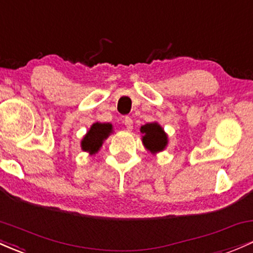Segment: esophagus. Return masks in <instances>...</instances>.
<instances>
[{
    "mask_svg": "<svg viewBox=\"0 0 253 253\" xmlns=\"http://www.w3.org/2000/svg\"><path fill=\"white\" fill-rule=\"evenodd\" d=\"M124 124H125V126H126V128L128 129V131H132V128H133V120L131 118H129V116H126V118L124 119Z\"/></svg>",
    "mask_w": 253,
    "mask_h": 253,
    "instance_id": "obj_1",
    "label": "esophagus"
}]
</instances>
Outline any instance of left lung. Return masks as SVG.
Wrapping results in <instances>:
<instances>
[{
    "mask_svg": "<svg viewBox=\"0 0 253 253\" xmlns=\"http://www.w3.org/2000/svg\"><path fill=\"white\" fill-rule=\"evenodd\" d=\"M143 133V144L151 154L163 151L168 144V137L157 122H150L140 127Z\"/></svg>",
    "mask_w": 253,
    "mask_h": 253,
    "instance_id": "1",
    "label": "left lung"
}]
</instances>
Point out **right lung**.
Listing matches in <instances>:
<instances>
[{"mask_svg":"<svg viewBox=\"0 0 253 253\" xmlns=\"http://www.w3.org/2000/svg\"><path fill=\"white\" fill-rule=\"evenodd\" d=\"M113 132L112 124H101L96 122L90 127L88 132L86 133L85 137L82 140V149L84 151L90 152V155L96 154L101 149L104 139L109 137L110 133Z\"/></svg>","mask_w":253,"mask_h":253,"instance_id":"right-lung-1","label":"right lung"}]
</instances>
